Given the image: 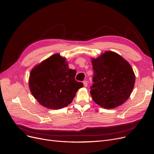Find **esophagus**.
Returning <instances> with one entry per match:
<instances>
[{
	"label": "esophagus",
	"mask_w": 154,
	"mask_h": 154,
	"mask_svg": "<svg viewBox=\"0 0 154 154\" xmlns=\"http://www.w3.org/2000/svg\"><path fill=\"white\" fill-rule=\"evenodd\" d=\"M83 85H84V86L85 87H87L88 86V82L86 81H83Z\"/></svg>",
	"instance_id": "1"
}]
</instances>
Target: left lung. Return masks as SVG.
Here are the masks:
<instances>
[{"instance_id": "8db88e82", "label": "left lung", "mask_w": 154, "mask_h": 154, "mask_svg": "<svg viewBox=\"0 0 154 154\" xmlns=\"http://www.w3.org/2000/svg\"><path fill=\"white\" fill-rule=\"evenodd\" d=\"M94 84L90 94L102 108L111 109L123 104L134 87L135 76L127 60L117 53L107 51L91 59Z\"/></svg>"}]
</instances>
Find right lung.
<instances>
[{"mask_svg":"<svg viewBox=\"0 0 154 154\" xmlns=\"http://www.w3.org/2000/svg\"><path fill=\"white\" fill-rule=\"evenodd\" d=\"M76 70L69 69L66 58L54 54L30 72L31 93L42 106L52 109L67 106L72 102L79 89L83 87L75 81Z\"/></svg>","mask_w":154,"mask_h":154,"instance_id":"right-lung-1","label":"right lung"}]
</instances>
